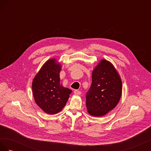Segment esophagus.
<instances>
[{
    "instance_id": "esophagus-1",
    "label": "esophagus",
    "mask_w": 151,
    "mask_h": 151,
    "mask_svg": "<svg viewBox=\"0 0 151 151\" xmlns=\"http://www.w3.org/2000/svg\"><path fill=\"white\" fill-rule=\"evenodd\" d=\"M74 93V94L76 95H78V96L81 95V92L80 91H79V90H75Z\"/></svg>"
}]
</instances>
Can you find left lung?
Here are the masks:
<instances>
[{"label":"left lung","instance_id":"obj_1","mask_svg":"<svg viewBox=\"0 0 151 151\" xmlns=\"http://www.w3.org/2000/svg\"><path fill=\"white\" fill-rule=\"evenodd\" d=\"M122 93L121 77L112 63L101 59L92 72V84L86 94L89 115L102 116L115 108Z\"/></svg>","mask_w":151,"mask_h":151}]
</instances>
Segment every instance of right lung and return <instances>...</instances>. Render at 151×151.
<instances>
[{
    "label": "right lung",
    "mask_w": 151,
    "mask_h": 151,
    "mask_svg": "<svg viewBox=\"0 0 151 151\" xmlns=\"http://www.w3.org/2000/svg\"><path fill=\"white\" fill-rule=\"evenodd\" d=\"M61 69V64L57 59L50 58L41 67L32 83L35 103L49 115L60 112L72 92L60 83Z\"/></svg>",
    "instance_id": "obj_1"
}]
</instances>
